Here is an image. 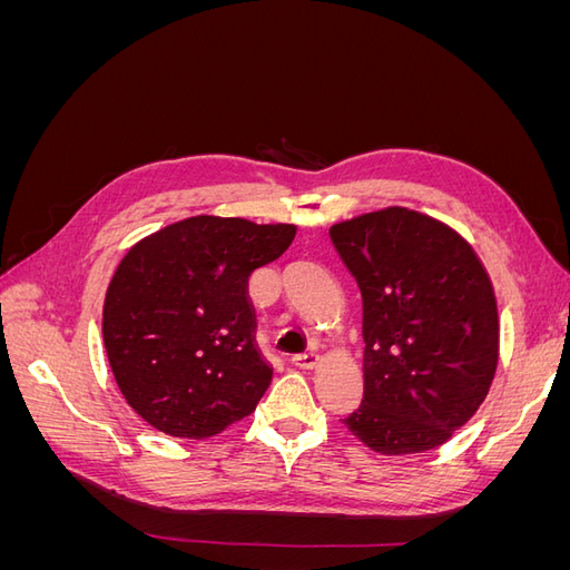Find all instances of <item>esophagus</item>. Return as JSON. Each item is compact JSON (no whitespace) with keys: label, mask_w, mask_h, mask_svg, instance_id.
Segmentation results:
<instances>
[{"label":"esophagus","mask_w":570,"mask_h":570,"mask_svg":"<svg viewBox=\"0 0 570 570\" xmlns=\"http://www.w3.org/2000/svg\"><path fill=\"white\" fill-rule=\"evenodd\" d=\"M318 354L316 352H306V354H297L292 356V364L299 366V368H316L318 366Z\"/></svg>","instance_id":"1"}]
</instances>
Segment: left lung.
<instances>
[{"mask_svg": "<svg viewBox=\"0 0 570 570\" xmlns=\"http://www.w3.org/2000/svg\"><path fill=\"white\" fill-rule=\"evenodd\" d=\"M331 239L364 299V402L344 425L385 456L435 450L492 385L490 275L454 228L406 206L340 220Z\"/></svg>", "mask_w": 570, "mask_h": 570, "instance_id": "8db88e82", "label": "left lung"}]
</instances>
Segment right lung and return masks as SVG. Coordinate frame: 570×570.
I'll list each match as a JSON object with an SVG mask.
<instances>
[{
  "mask_svg": "<svg viewBox=\"0 0 570 570\" xmlns=\"http://www.w3.org/2000/svg\"><path fill=\"white\" fill-rule=\"evenodd\" d=\"M295 235L292 223L202 214L128 249L107 289L101 337L137 416L187 440L249 416L273 368L254 344L247 281Z\"/></svg>",
  "mask_w": 570,
  "mask_h": 570,
  "instance_id": "add662e5",
  "label": "right lung"
}]
</instances>
